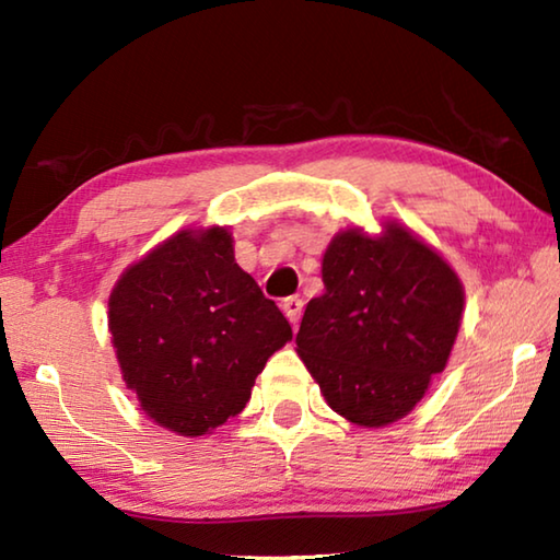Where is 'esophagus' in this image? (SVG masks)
Masks as SVG:
<instances>
[{
  "mask_svg": "<svg viewBox=\"0 0 560 560\" xmlns=\"http://www.w3.org/2000/svg\"><path fill=\"white\" fill-rule=\"evenodd\" d=\"M281 308H283V314H287V318L291 320V326H296L301 318V311H303V301L299 296H289V299H283Z\"/></svg>",
  "mask_w": 560,
  "mask_h": 560,
  "instance_id": "obj_1",
  "label": "esophagus"
}]
</instances>
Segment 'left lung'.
I'll return each mask as SVG.
<instances>
[{"mask_svg": "<svg viewBox=\"0 0 560 560\" xmlns=\"http://www.w3.org/2000/svg\"><path fill=\"white\" fill-rule=\"evenodd\" d=\"M324 287L301 318L296 353L326 402L360 428H385L422 400L447 365L464 289L405 226L346 230L324 254Z\"/></svg>", "mask_w": 560, "mask_h": 560, "instance_id": "obj_1", "label": "left lung"}]
</instances>
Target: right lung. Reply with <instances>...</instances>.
Wrapping results in <instances>:
<instances>
[{
    "label": "right lung",
    "mask_w": 560,
    "mask_h": 560,
    "mask_svg": "<svg viewBox=\"0 0 560 560\" xmlns=\"http://www.w3.org/2000/svg\"><path fill=\"white\" fill-rule=\"evenodd\" d=\"M122 381L150 420L200 438L240 415L291 326L234 261L224 226L183 230L122 271L108 299Z\"/></svg>",
    "instance_id": "right-lung-1"
}]
</instances>
